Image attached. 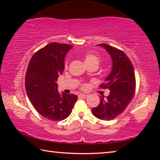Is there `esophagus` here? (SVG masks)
<instances>
[{
    "label": "esophagus",
    "instance_id": "1",
    "mask_svg": "<svg viewBox=\"0 0 160 160\" xmlns=\"http://www.w3.org/2000/svg\"><path fill=\"white\" fill-rule=\"evenodd\" d=\"M78 97H79V98H87V97H88V94H80L78 95Z\"/></svg>",
    "mask_w": 160,
    "mask_h": 160
}]
</instances>
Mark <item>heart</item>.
Instances as JSON below:
<instances>
[{
  "label": "heart",
  "mask_w": 160,
  "mask_h": 160,
  "mask_svg": "<svg viewBox=\"0 0 160 160\" xmlns=\"http://www.w3.org/2000/svg\"><path fill=\"white\" fill-rule=\"evenodd\" d=\"M84 61H85V63L87 66L90 64H92V63L98 64L99 63V57L97 55L96 53L91 52V51H88V52H87L85 55H84ZM65 68H68L67 62L65 63ZM82 88L85 89L86 86L84 85L82 87Z\"/></svg>",
  "instance_id": "heart-1"
}]
</instances>
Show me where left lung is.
<instances>
[{"label":"left lung","mask_w":160,"mask_h":160,"mask_svg":"<svg viewBox=\"0 0 160 160\" xmlns=\"http://www.w3.org/2000/svg\"><path fill=\"white\" fill-rule=\"evenodd\" d=\"M98 46L104 48L112 60V69L102 89H109V96L100 97V103L92 109V114L101 120L114 119L124 112L133 98L135 91V77L131 61L126 53L107 44Z\"/></svg>","instance_id":"obj_1"}]
</instances>
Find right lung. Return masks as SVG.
<instances>
[{
  "label": "right lung",
  "mask_w": 160,
  "mask_h": 160,
  "mask_svg": "<svg viewBox=\"0 0 160 160\" xmlns=\"http://www.w3.org/2000/svg\"><path fill=\"white\" fill-rule=\"evenodd\" d=\"M72 46L53 42L37 51L30 59L25 75L26 92L37 112L51 121L66 119L78 97L58 92V77L64 70V59Z\"/></svg>",
  "instance_id": "obj_1"
}]
</instances>
